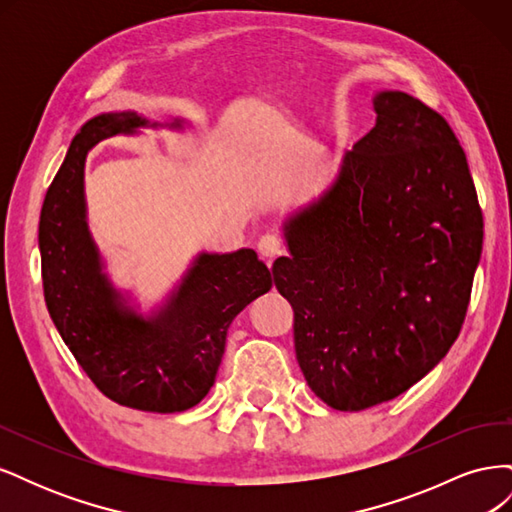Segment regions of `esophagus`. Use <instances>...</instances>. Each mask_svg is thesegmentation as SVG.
Returning a JSON list of instances; mask_svg holds the SVG:
<instances>
[{
	"instance_id": "obj_1",
	"label": "esophagus",
	"mask_w": 512,
	"mask_h": 512,
	"mask_svg": "<svg viewBox=\"0 0 512 512\" xmlns=\"http://www.w3.org/2000/svg\"><path fill=\"white\" fill-rule=\"evenodd\" d=\"M258 252H260V256L267 258V265L271 267L273 258H277L284 252V241L277 235H265L258 241Z\"/></svg>"
}]
</instances>
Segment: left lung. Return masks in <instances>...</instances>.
<instances>
[{
    "label": "left lung",
    "mask_w": 512,
    "mask_h": 512,
    "mask_svg": "<svg viewBox=\"0 0 512 512\" xmlns=\"http://www.w3.org/2000/svg\"><path fill=\"white\" fill-rule=\"evenodd\" d=\"M318 203L286 222L273 282L294 350L324 404L359 412L406 393L451 350L483 250V211L455 132L404 91Z\"/></svg>",
    "instance_id": "obj_1"
}]
</instances>
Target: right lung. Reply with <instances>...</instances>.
Listing matches in <instances>:
<instances>
[{"instance_id": "1", "label": "right lung", "mask_w": 512, "mask_h": 512, "mask_svg": "<svg viewBox=\"0 0 512 512\" xmlns=\"http://www.w3.org/2000/svg\"><path fill=\"white\" fill-rule=\"evenodd\" d=\"M138 126L147 121L134 113H106L72 138L40 211L44 301L76 363L108 399L145 412H183L213 386L230 322L273 280L254 250L200 254L160 312L143 318L123 307L89 237L83 168L96 143Z\"/></svg>"}]
</instances>
